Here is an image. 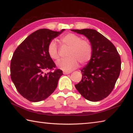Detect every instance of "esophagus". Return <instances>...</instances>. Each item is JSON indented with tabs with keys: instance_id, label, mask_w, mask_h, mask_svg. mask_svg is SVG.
Here are the masks:
<instances>
[{
	"instance_id": "obj_1",
	"label": "esophagus",
	"mask_w": 133,
	"mask_h": 133,
	"mask_svg": "<svg viewBox=\"0 0 133 133\" xmlns=\"http://www.w3.org/2000/svg\"><path fill=\"white\" fill-rule=\"evenodd\" d=\"M70 73L71 72H70V71H63L64 75H69V74H70Z\"/></svg>"
}]
</instances>
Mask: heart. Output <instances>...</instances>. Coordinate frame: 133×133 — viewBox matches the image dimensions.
I'll return each mask as SVG.
<instances>
[{
    "label": "heart",
    "instance_id": "heart-1",
    "mask_svg": "<svg viewBox=\"0 0 133 133\" xmlns=\"http://www.w3.org/2000/svg\"><path fill=\"white\" fill-rule=\"evenodd\" d=\"M62 42L69 47L67 52L68 57L58 60L56 64L58 68L64 71H71L78 66V62L85 64L91 59L93 49L88 40L82 39L79 36L75 33H69L61 37ZM48 53L53 59L59 57L57 43L51 40L48 46Z\"/></svg>",
    "mask_w": 133,
    "mask_h": 133
}]
</instances>
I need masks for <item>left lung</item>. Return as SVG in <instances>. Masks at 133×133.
<instances>
[{"instance_id": "1", "label": "left lung", "mask_w": 133, "mask_h": 133, "mask_svg": "<svg viewBox=\"0 0 133 133\" xmlns=\"http://www.w3.org/2000/svg\"><path fill=\"white\" fill-rule=\"evenodd\" d=\"M85 36L91 44V59L81 70L82 79L75 85L83 97L98 102L111 93L121 70V58L114 44L94 29H71Z\"/></svg>"}]
</instances>
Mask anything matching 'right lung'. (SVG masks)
<instances>
[{"mask_svg": "<svg viewBox=\"0 0 133 133\" xmlns=\"http://www.w3.org/2000/svg\"><path fill=\"white\" fill-rule=\"evenodd\" d=\"M63 31L39 29L27 37L13 53L11 79L18 92L30 102H40L50 96L63 75L60 69L45 73L56 67L48 53L49 43Z\"/></svg>", "mask_w": 133, "mask_h": 133, "instance_id": "1", "label": "right lung"}]
</instances>
